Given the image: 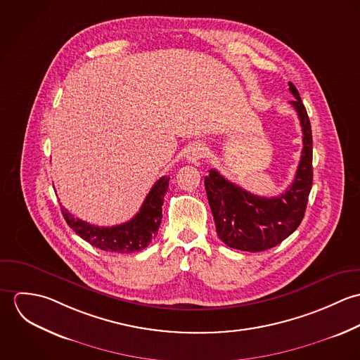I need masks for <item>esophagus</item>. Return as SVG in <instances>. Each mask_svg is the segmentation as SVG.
<instances>
[{"instance_id": "obj_1", "label": "esophagus", "mask_w": 360, "mask_h": 360, "mask_svg": "<svg viewBox=\"0 0 360 360\" xmlns=\"http://www.w3.org/2000/svg\"><path fill=\"white\" fill-rule=\"evenodd\" d=\"M206 155V147L204 144H194L188 153H187V160L190 163H195L200 159H202Z\"/></svg>"}]
</instances>
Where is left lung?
Here are the masks:
<instances>
[{"label":"left lung","instance_id":"1","mask_svg":"<svg viewBox=\"0 0 360 360\" xmlns=\"http://www.w3.org/2000/svg\"><path fill=\"white\" fill-rule=\"evenodd\" d=\"M295 97L291 105L298 113L302 127L304 148L291 186L278 197L254 195L226 180L210 169L205 177L206 195L219 238L230 248L260 252L270 250L291 236L301 224L311 188V129L307 108L297 87L290 82Z\"/></svg>","mask_w":360,"mask_h":360}]
</instances>
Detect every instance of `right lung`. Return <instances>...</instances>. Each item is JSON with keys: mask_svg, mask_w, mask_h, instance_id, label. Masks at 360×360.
Segmentation results:
<instances>
[{"mask_svg": "<svg viewBox=\"0 0 360 360\" xmlns=\"http://www.w3.org/2000/svg\"><path fill=\"white\" fill-rule=\"evenodd\" d=\"M169 180V176L160 177L148 193L140 212L131 220L117 226H94L75 217L63 206H60V210L69 227L93 247L117 254L139 252L147 248L158 234L162 220L163 197L167 191Z\"/></svg>", "mask_w": 360, "mask_h": 360, "instance_id": "obj_1", "label": "right lung"}]
</instances>
